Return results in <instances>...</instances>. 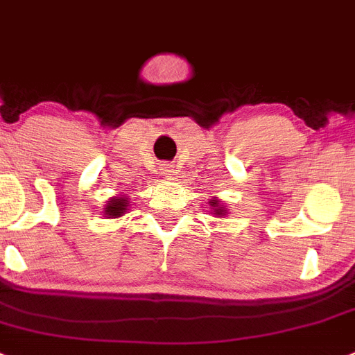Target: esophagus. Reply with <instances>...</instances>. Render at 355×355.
<instances>
[{
	"mask_svg": "<svg viewBox=\"0 0 355 355\" xmlns=\"http://www.w3.org/2000/svg\"><path fill=\"white\" fill-rule=\"evenodd\" d=\"M162 173L173 175L175 173V166L173 164H162Z\"/></svg>",
	"mask_w": 355,
	"mask_h": 355,
	"instance_id": "34e87169",
	"label": "esophagus"
}]
</instances>
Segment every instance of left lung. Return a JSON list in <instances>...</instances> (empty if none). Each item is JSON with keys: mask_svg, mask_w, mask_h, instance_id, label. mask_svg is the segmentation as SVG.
Wrapping results in <instances>:
<instances>
[{"mask_svg": "<svg viewBox=\"0 0 355 355\" xmlns=\"http://www.w3.org/2000/svg\"><path fill=\"white\" fill-rule=\"evenodd\" d=\"M211 205H212V207H218V200H212ZM214 214H223V207L214 209Z\"/></svg>", "mask_w": 355, "mask_h": 355, "instance_id": "obj_1", "label": "left lung"}]
</instances>
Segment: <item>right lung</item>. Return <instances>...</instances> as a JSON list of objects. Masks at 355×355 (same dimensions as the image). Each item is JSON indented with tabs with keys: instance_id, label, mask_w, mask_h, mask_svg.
Masks as SVG:
<instances>
[{
	"instance_id": "1",
	"label": "right lung",
	"mask_w": 355,
	"mask_h": 355,
	"mask_svg": "<svg viewBox=\"0 0 355 355\" xmlns=\"http://www.w3.org/2000/svg\"><path fill=\"white\" fill-rule=\"evenodd\" d=\"M125 211H126V200L125 198H112L110 200L109 205H107V211H105V214L118 218V216H121Z\"/></svg>"
}]
</instances>
